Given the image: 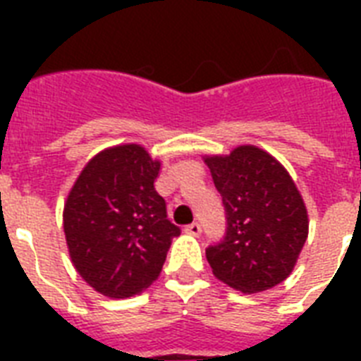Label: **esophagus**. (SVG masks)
Listing matches in <instances>:
<instances>
[{"instance_id": "34e87169", "label": "esophagus", "mask_w": 361, "mask_h": 361, "mask_svg": "<svg viewBox=\"0 0 361 361\" xmlns=\"http://www.w3.org/2000/svg\"><path fill=\"white\" fill-rule=\"evenodd\" d=\"M183 231H185V234H189V236H200L202 226L198 225V223H192V225H187Z\"/></svg>"}]
</instances>
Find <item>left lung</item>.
Segmentation results:
<instances>
[{"label":"left lung","instance_id":"obj_1","mask_svg":"<svg viewBox=\"0 0 361 361\" xmlns=\"http://www.w3.org/2000/svg\"><path fill=\"white\" fill-rule=\"evenodd\" d=\"M226 209V236L206 249L212 271L243 294L274 288L292 274L309 234L307 208L283 164L252 144L204 155Z\"/></svg>","mask_w":361,"mask_h":361}]
</instances>
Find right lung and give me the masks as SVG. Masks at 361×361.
<instances>
[{
  "instance_id": "1",
  "label": "right lung",
  "mask_w": 361,
  "mask_h": 361,
  "mask_svg": "<svg viewBox=\"0 0 361 361\" xmlns=\"http://www.w3.org/2000/svg\"><path fill=\"white\" fill-rule=\"evenodd\" d=\"M161 161L140 144H118L93 155L71 187L63 232L71 262L106 298L140 294L157 279L180 228L166 219L155 191Z\"/></svg>"
}]
</instances>
